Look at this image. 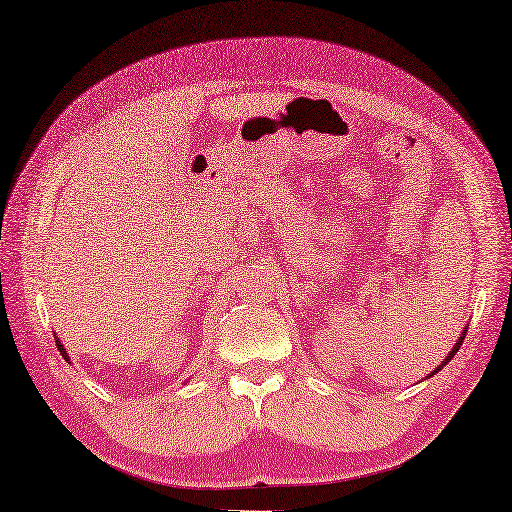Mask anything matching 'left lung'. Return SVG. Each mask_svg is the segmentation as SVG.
Instances as JSON below:
<instances>
[{"instance_id": "obj_1", "label": "left lung", "mask_w": 512, "mask_h": 512, "mask_svg": "<svg viewBox=\"0 0 512 512\" xmlns=\"http://www.w3.org/2000/svg\"><path fill=\"white\" fill-rule=\"evenodd\" d=\"M465 333H467V329H465V331L461 333V337H458V339H456V344H454V348L450 350V355H448V357H445V359L441 361V365H437V368H435V370H432V372L428 374V378H430V376H435V374H437V372H439V370L443 368V365H445V363H448V361H450V359H452V357L456 355V352H458V348H461V344H463V339H465Z\"/></svg>"}]
</instances>
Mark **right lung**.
I'll return each instance as SVG.
<instances>
[{"mask_svg": "<svg viewBox=\"0 0 512 512\" xmlns=\"http://www.w3.org/2000/svg\"><path fill=\"white\" fill-rule=\"evenodd\" d=\"M56 346H58V350H60V355L69 361V355H67V348H64L60 342H58V337H56Z\"/></svg>", "mask_w": 512, "mask_h": 512, "instance_id": "right-lung-1", "label": "right lung"}]
</instances>
